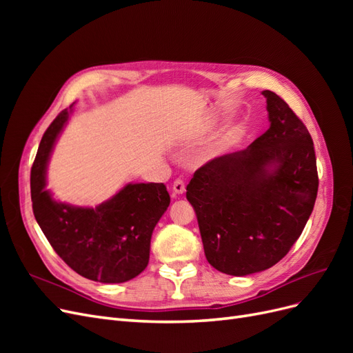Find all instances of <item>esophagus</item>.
Listing matches in <instances>:
<instances>
[{
  "label": "esophagus",
  "mask_w": 353,
  "mask_h": 353,
  "mask_svg": "<svg viewBox=\"0 0 353 353\" xmlns=\"http://www.w3.org/2000/svg\"><path fill=\"white\" fill-rule=\"evenodd\" d=\"M172 194H183L185 191V184L183 179H175V183L172 184Z\"/></svg>",
  "instance_id": "34e87169"
}]
</instances>
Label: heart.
I'll return each mask as SVG.
<instances>
[{
	"label": "heart",
	"instance_id": "1",
	"mask_svg": "<svg viewBox=\"0 0 353 353\" xmlns=\"http://www.w3.org/2000/svg\"><path fill=\"white\" fill-rule=\"evenodd\" d=\"M241 132V128L239 123H234L232 126H230L225 132H222L215 141H212L206 150L203 152V157L205 159H215L219 157L222 154H225L231 150V147L236 143V140L239 138Z\"/></svg>",
	"mask_w": 353,
	"mask_h": 353
}]
</instances>
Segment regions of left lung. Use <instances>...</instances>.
Instances as JSON below:
<instances>
[{
    "instance_id": "obj_1",
    "label": "left lung",
    "mask_w": 353,
    "mask_h": 353,
    "mask_svg": "<svg viewBox=\"0 0 353 353\" xmlns=\"http://www.w3.org/2000/svg\"><path fill=\"white\" fill-rule=\"evenodd\" d=\"M270 128L241 152L215 157L187 185L208 262L234 276L271 268L314 210L318 172L303 122L265 90Z\"/></svg>"
}]
</instances>
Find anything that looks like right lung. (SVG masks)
I'll return each instance as SVG.
<instances>
[{"instance_id":"1","label":"right lung","mask_w":353,"mask_h":353,"mask_svg":"<svg viewBox=\"0 0 353 353\" xmlns=\"http://www.w3.org/2000/svg\"><path fill=\"white\" fill-rule=\"evenodd\" d=\"M73 104L52 121L41 140L30 170L32 209L52 249L74 272L105 284L130 281L148 265L152 234L170 197L162 183H140L126 184L95 208L52 199L46 188L47 165Z\"/></svg>"}]
</instances>
